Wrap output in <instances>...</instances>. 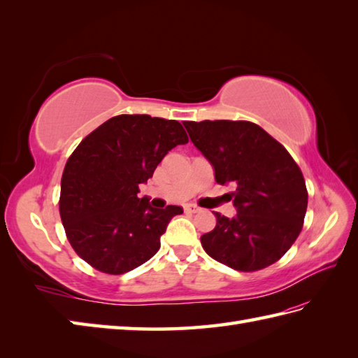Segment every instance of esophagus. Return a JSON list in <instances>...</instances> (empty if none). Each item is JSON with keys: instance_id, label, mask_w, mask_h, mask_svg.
Returning a JSON list of instances; mask_svg holds the SVG:
<instances>
[{"instance_id": "34e87169", "label": "esophagus", "mask_w": 358, "mask_h": 358, "mask_svg": "<svg viewBox=\"0 0 358 358\" xmlns=\"http://www.w3.org/2000/svg\"><path fill=\"white\" fill-rule=\"evenodd\" d=\"M185 210L189 212V214H196V212H200L201 209L199 206H195V204H186Z\"/></svg>"}]
</instances>
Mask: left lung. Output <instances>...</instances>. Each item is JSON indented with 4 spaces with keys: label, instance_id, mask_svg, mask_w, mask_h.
Segmentation results:
<instances>
[{
    "label": "left lung",
    "instance_id": "1",
    "mask_svg": "<svg viewBox=\"0 0 358 358\" xmlns=\"http://www.w3.org/2000/svg\"><path fill=\"white\" fill-rule=\"evenodd\" d=\"M194 146L208 158L237 215L215 212L217 226L201 235L214 260L254 272L275 263L301 232L308 191L300 167L281 144L255 123L231 120L185 121Z\"/></svg>",
    "mask_w": 358,
    "mask_h": 358
}]
</instances>
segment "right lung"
Segmentation results:
<instances>
[{
	"label": "right lung",
	"mask_w": 358,
	"mask_h": 358,
	"mask_svg": "<svg viewBox=\"0 0 358 358\" xmlns=\"http://www.w3.org/2000/svg\"><path fill=\"white\" fill-rule=\"evenodd\" d=\"M189 141L175 120L117 115L90 132L64 167L59 215L73 250L92 268L120 275L159 249V237L180 206L155 209L140 185L164 155Z\"/></svg>",
	"instance_id": "1"
}]
</instances>
